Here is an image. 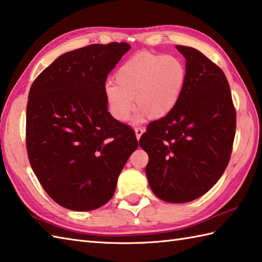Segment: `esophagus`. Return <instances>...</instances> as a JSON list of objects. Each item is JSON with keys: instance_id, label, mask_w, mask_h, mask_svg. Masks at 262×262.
Segmentation results:
<instances>
[{"instance_id": "1", "label": "esophagus", "mask_w": 262, "mask_h": 262, "mask_svg": "<svg viewBox=\"0 0 262 262\" xmlns=\"http://www.w3.org/2000/svg\"><path fill=\"white\" fill-rule=\"evenodd\" d=\"M144 132H145V128H144V127H136L135 128V134H136L137 140H140V137L142 136Z\"/></svg>"}]
</instances>
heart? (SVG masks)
I'll return each instance as SVG.
<instances>
[{
    "mask_svg": "<svg viewBox=\"0 0 262 262\" xmlns=\"http://www.w3.org/2000/svg\"><path fill=\"white\" fill-rule=\"evenodd\" d=\"M116 83H105L104 97L110 114L127 121L136 107L149 118H161L173 109L187 80L183 60L176 55L142 53L117 70Z\"/></svg>",
    "mask_w": 262,
    "mask_h": 262,
    "instance_id": "b5f03b06",
    "label": "heart"
}]
</instances>
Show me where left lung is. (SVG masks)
Masks as SVG:
<instances>
[{
    "label": "left lung",
    "instance_id": "1",
    "mask_svg": "<svg viewBox=\"0 0 262 262\" xmlns=\"http://www.w3.org/2000/svg\"><path fill=\"white\" fill-rule=\"evenodd\" d=\"M187 80L170 113L148 124L140 145L148 154L152 191L168 203H188L207 192L230 162L236 111L224 72L192 47L177 45Z\"/></svg>",
    "mask_w": 262,
    "mask_h": 262
}]
</instances>
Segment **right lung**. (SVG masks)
Listing matches in <instances>:
<instances>
[{
	"mask_svg": "<svg viewBox=\"0 0 262 262\" xmlns=\"http://www.w3.org/2000/svg\"><path fill=\"white\" fill-rule=\"evenodd\" d=\"M129 48L115 41L65 53L30 88L28 159L43 190L68 209L107 204L138 146L134 129L110 115L104 97L108 74Z\"/></svg>",
	"mask_w": 262,
	"mask_h": 262,
	"instance_id": "add662e5",
	"label": "right lung"
}]
</instances>
